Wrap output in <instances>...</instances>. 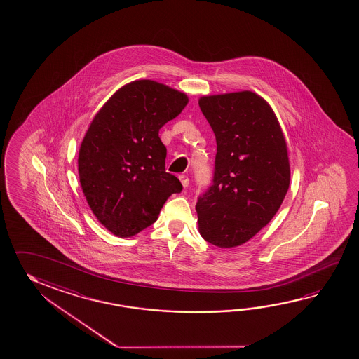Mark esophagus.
<instances>
[{"mask_svg":"<svg viewBox=\"0 0 359 359\" xmlns=\"http://www.w3.org/2000/svg\"><path fill=\"white\" fill-rule=\"evenodd\" d=\"M180 181L182 183L183 187H187V186L190 184V180H189V177L180 176Z\"/></svg>","mask_w":359,"mask_h":359,"instance_id":"1","label":"esophagus"}]
</instances>
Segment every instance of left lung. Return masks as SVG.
<instances>
[{
    "instance_id": "left-lung-1",
    "label": "left lung",
    "mask_w": 359,
    "mask_h": 359,
    "mask_svg": "<svg viewBox=\"0 0 359 359\" xmlns=\"http://www.w3.org/2000/svg\"><path fill=\"white\" fill-rule=\"evenodd\" d=\"M198 107L217 140L213 186L196 203L198 232L231 249L255 236L283 204L287 144L273 109L255 92L201 96Z\"/></svg>"
}]
</instances>
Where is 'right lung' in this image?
I'll list each match as a JSON object with an SVG mask.
<instances>
[{"label": "right lung", "mask_w": 359, "mask_h": 359, "mask_svg": "<svg viewBox=\"0 0 359 359\" xmlns=\"http://www.w3.org/2000/svg\"><path fill=\"white\" fill-rule=\"evenodd\" d=\"M187 102L184 92L137 79L93 116L79 147L78 175L92 213L115 236H135L153 224L167 198L182 190L165 172L159 130Z\"/></svg>", "instance_id": "1"}]
</instances>
